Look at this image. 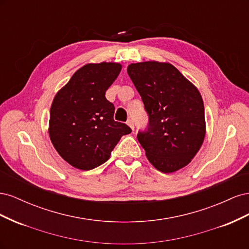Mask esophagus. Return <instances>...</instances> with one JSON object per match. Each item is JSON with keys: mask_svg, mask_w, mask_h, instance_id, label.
<instances>
[{"mask_svg": "<svg viewBox=\"0 0 249 249\" xmlns=\"http://www.w3.org/2000/svg\"><path fill=\"white\" fill-rule=\"evenodd\" d=\"M126 124L129 125L131 129L134 131V123H133V120L132 119H127V122H126Z\"/></svg>", "mask_w": 249, "mask_h": 249, "instance_id": "obj_1", "label": "esophagus"}]
</instances>
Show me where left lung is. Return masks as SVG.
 Masks as SVG:
<instances>
[{
	"label": "left lung",
	"instance_id": "8db88e82",
	"mask_svg": "<svg viewBox=\"0 0 249 249\" xmlns=\"http://www.w3.org/2000/svg\"><path fill=\"white\" fill-rule=\"evenodd\" d=\"M127 73L148 114L147 130L137 135L148 161L164 173L185 167L206 136L198 89L167 62L132 63Z\"/></svg>",
	"mask_w": 249,
	"mask_h": 249
}]
</instances>
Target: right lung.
<instances>
[{"instance_id":"1","label":"right lung","mask_w":249,"mask_h":249,"mask_svg":"<svg viewBox=\"0 0 249 249\" xmlns=\"http://www.w3.org/2000/svg\"><path fill=\"white\" fill-rule=\"evenodd\" d=\"M122 71L115 62L82 66L53 100L49 134L58 154L74 168L104 164L124 135L132 130L113 119L114 105L105 94Z\"/></svg>"}]
</instances>
